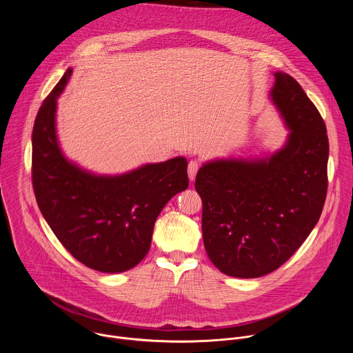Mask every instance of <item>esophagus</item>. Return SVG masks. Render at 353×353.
<instances>
[{
  "label": "esophagus",
  "mask_w": 353,
  "mask_h": 353,
  "mask_svg": "<svg viewBox=\"0 0 353 353\" xmlns=\"http://www.w3.org/2000/svg\"><path fill=\"white\" fill-rule=\"evenodd\" d=\"M187 170H188V177H190V180L192 181V180L195 179V174H196V172H198V162H195V161H191V162L188 163V168H187Z\"/></svg>",
  "instance_id": "34e87169"
}]
</instances>
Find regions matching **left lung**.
<instances>
[{"instance_id": "1", "label": "left lung", "mask_w": 353, "mask_h": 353, "mask_svg": "<svg viewBox=\"0 0 353 353\" xmlns=\"http://www.w3.org/2000/svg\"><path fill=\"white\" fill-rule=\"evenodd\" d=\"M271 99L289 128L263 159H218L196 173L207 254L223 274L259 278L283 263L317 225L327 196L325 123L301 86L275 72Z\"/></svg>"}]
</instances>
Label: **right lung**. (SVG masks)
<instances>
[{
  "instance_id": "add662e5",
  "label": "right lung",
  "mask_w": 353,
  "mask_h": 353,
  "mask_svg": "<svg viewBox=\"0 0 353 353\" xmlns=\"http://www.w3.org/2000/svg\"><path fill=\"white\" fill-rule=\"evenodd\" d=\"M68 68L39 109L32 132V183L48 226L71 256L100 272H124L148 254L154 225L188 187L185 158L148 163L119 176H99L70 162L57 141V99Z\"/></svg>"
}]
</instances>
